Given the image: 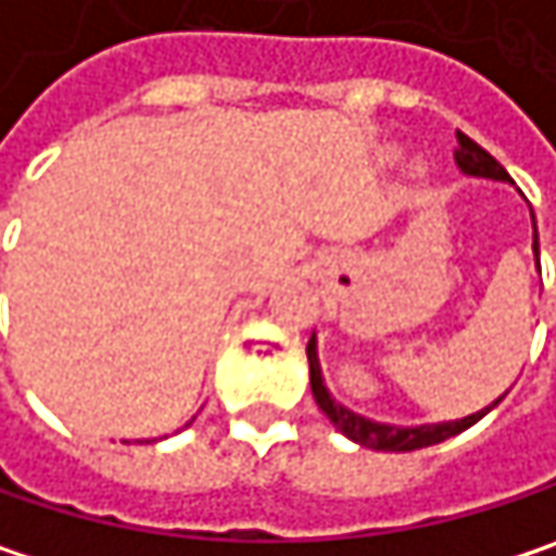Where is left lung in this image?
Masks as SVG:
<instances>
[{"mask_svg": "<svg viewBox=\"0 0 556 556\" xmlns=\"http://www.w3.org/2000/svg\"><path fill=\"white\" fill-rule=\"evenodd\" d=\"M455 162L465 175L475 177H493V180H509L506 168L486 152L480 149L475 139H468L465 132H458V152H455ZM534 251H538V231H534ZM308 372H312V394L318 401V407L328 414V420L333 427L340 429L346 439L366 445V448H376V452H414V448H427L435 442H445L452 435H458L462 429L475 427L483 414H490L500 401H493L490 407H483L478 414L465 417V420H455V424H429V427H414V429H397L384 427V424H372L366 417H356L353 410H346L343 404H337L328 394L325 381H321V366H318V353H315V337L308 340Z\"/></svg>", "mask_w": 556, "mask_h": 556, "instance_id": "8db88e82", "label": "left lung"}]
</instances>
